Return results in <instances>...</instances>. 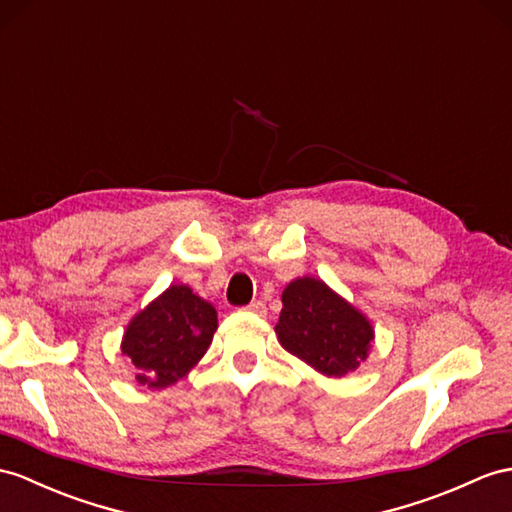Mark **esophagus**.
<instances>
[{
  "mask_svg": "<svg viewBox=\"0 0 512 512\" xmlns=\"http://www.w3.org/2000/svg\"><path fill=\"white\" fill-rule=\"evenodd\" d=\"M245 310H249V313H254V315L265 317V315H267V304L263 302V299H256V302L245 306Z\"/></svg>",
  "mask_w": 512,
  "mask_h": 512,
  "instance_id": "1",
  "label": "esophagus"
}]
</instances>
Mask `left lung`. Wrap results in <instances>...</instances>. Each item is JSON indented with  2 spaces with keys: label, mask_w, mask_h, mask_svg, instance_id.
<instances>
[{
  "label": "left lung",
  "mask_w": 512,
  "mask_h": 512,
  "mask_svg": "<svg viewBox=\"0 0 512 512\" xmlns=\"http://www.w3.org/2000/svg\"><path fill=\"white\" fill-rule=\"evenodd\" d=\"M276 334L286 352L341 378L367 358L373 341L369 321L315 278H299L282 293Z\"/></svg>",
  "instance_id": "left-lung-1"
}]
</instances>
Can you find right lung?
Instances as JSON below:
<instances>
[{
	"instance_id": "right-lung-1",
	"label": "right lung",
	"mask_w": 512,
	"mask_h": 512,
	"mask_svg": "<svg viewBox=\"0 0 512 512\" xmlns=\"http://www.w3.org/2000/svg\"><path fill=\"white\" fill-rule=\"evenodd\" d=\"M217 310L197 297L189 286H169L156 302L136 315L123 334L121 352L136 380L160 389L184 378L213 343Z\"/></svg>"
}]
</instances>
